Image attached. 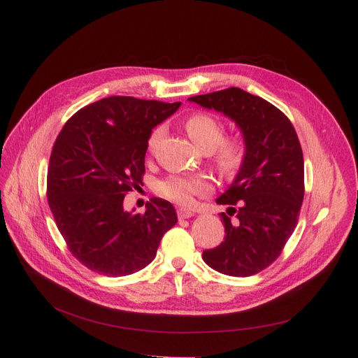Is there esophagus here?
<instances>
[{
	"label": "esophagus",
	"mask_w": 358,
	"mask_h": 358,
	"mask_svg": "<svg viewBox=\"0 0 358 358\" xmlns=\"http://www.w3.org/2000/svg\"><path fill=\"white\" fill-rule=\"evenodd\" d=\"M177 215H178V219L181 220V219H189V217H192V216H194V212H192L190 209H178L177 210Z\"/></svg>",
	"instance_id": "esophagus-1"
}]
</instances>
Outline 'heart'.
<instances>
[{
  "label": "heart",
  "instance_id": "heart-1",
  "mask_svg": "<svg viewBox=\"0 0 358 358\" xmlns=\"http://www.w3.org/2000/svg\"><path fill=\"white\" fill-rule=\"evenodd\" d=\"M184 127L196 146L201 150H208V152L215 150V161L222 173L232 174L241 166L247 152L245 142L241 138L223 141L224 126L217 117L203 111L193 113L185 119ZM159 138L161 129H155L149 136L148 148L154 149ZM158 190L169 200L180 204H189L196 194L209 192V182L203 177L176 174L161 181Z\"/></svg>",
  "mask_w": 358,
  "mask_h": 358
}]
</instances>
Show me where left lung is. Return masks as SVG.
<instances>
[{
  "label": "left lung",
  "instance_id": "8db88e82",
  "mask_svg": "<svg viewBox=\"0 0 358 358\" xmlns=\"http://www.w3.org/2000/svg\"><path fill=\"white\" fill-rule=\"evenodd\" d=\"M189 101L231 119L247 146L234 181L216 199L217 204L228 206L227 213H220L224 241L203 251V259L222 274L252 275L280 255L297 224L305 196V164L296 130L277 107L241 88Z\"/></svg>",
  "mask_w": 358,
  "mask_h": 358
}]
</instances>
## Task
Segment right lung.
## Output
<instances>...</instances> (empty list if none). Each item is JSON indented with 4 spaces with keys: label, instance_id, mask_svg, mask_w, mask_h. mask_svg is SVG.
<instances>
[{
    "label": "right lung",
    "instance_id": "add662e5",
    "mask_svg": "<svg viewBox=\"0 0 358 358\" xmlns=\"http://www.w3.org/2000/svg\"><path fill=\"white\" fill-rule=\"evenodd\" d=\"M180 106L113 96L75 113L56 138L49 208L68 248L87 268L111 277L145 268L177 223L166 200L152 199L143 215L124 210L123 200L142 182L152 129Z\"/></svg>",
    "mask_w": 358,
    "mask_h": 358
}]
</instances>
